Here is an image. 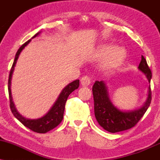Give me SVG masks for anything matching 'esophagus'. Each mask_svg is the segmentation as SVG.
I'll use <instances>...</instances> for the list:
<instances>
[{
  "instance_id": "esophagus-1",
  "label": "esophagus",
  "mask_w": 160,
  "mask_h": 160,
  "mask_svg": "<svg viewBox=\"0 0 160 160\" xmlns=\"http://www.w3.org/2000/svg\"><path fill=\"white\" fill-rule=\"evenodd\" d=\"M91 80L89 76H84L81 79V84L83 86H88L90 84Z\"/></svg>"
}]
</instances>
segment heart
I'll return each mask as SVG.
<instances>
[{
    "label": "heart",
    "mask_w": 160,
    "mask_h": 160,
    "mask_svg": "<svg viewBox=\"0 0 160 160\" xmlns=\"http://www.w3.org/2000/svg\"><path fill=\"white\" fill-rule=\"evenodd\" d=\"M109 54L105 65L107 67L113 68L120 65L126 57V50L122 47H116L113 45H104L99 49L98 55L100 56H105Z\"/></svg>",
    "instance_id": "b5f03b06"
}]
</instances>
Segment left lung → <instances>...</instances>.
<instances>
[{
	"label": "left lung",
	"instance_id": "1",
	"mask_svg": "<svg viewBox=\"0 0 160 160\" xmlns=\"http://www.w3.org/2000/svg\"><path fill=\"white\" fill-rule=\"evenodd\" d=\"M138 69L146 75L148 81L150 82L152 73L143 56H141ZM92 94L95 118L104 129L111 133L124 131L134 127L148 109L152 98L150 85L148 87V98L142 107L133 111H122L112 104L104 81L95 82L92 86Z\"/></svg>",
	"mask_w": 160,
	"mask_h": 160
}]
</instances>
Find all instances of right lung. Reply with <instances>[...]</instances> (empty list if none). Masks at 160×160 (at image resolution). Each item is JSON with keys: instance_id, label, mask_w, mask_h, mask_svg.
<instances>
[{"instance_id": "1", "label": "right lung", "mask_w": 160, "mask_h": 160, "mask_svg": "<svg viewBox=\"0 0 160 160\" xmlns=\"http://www.w3.org/2000/svg\"><path fill=\"white\" fill-rule=\"evenodd\" d=\"M40 32L37 33V34L33 37L32 38H35L40 34ZM32 40H28L27 42H25L24 44L20 47V48L18 49L17 52H16L15 59H14L13 64H12V68H11L10 71V75H9V80H8V92H9V98H10V110L12 111V114L14 117L17 119L18 120L22 123L25 127L28 128L29 129L32 130L33 132H35L38 133H46L47 132L50 131L52 128H56L57 126L59 125L62 120H63V115L64 111H65V106L66 101H67L68 97L69 95L77 89L80 85V80H76L74 81L70 82L68 85H67L62 89L59 95H58V98L56 99V102L52 105V107L50 108V110L48 111L47 114L43 116V117H40L38 119H34V120H31V119H27L22 116L19 112L17 111L15 107L13 102H12V95H11V78H12V73H13L14 68H15L16 61H17L18 58H19V54L21 53L22 49L25 48L26 46L30 43Z\"/></svg>"}]
</instances>
